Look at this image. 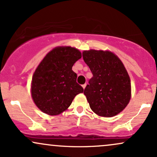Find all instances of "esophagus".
Here are the masks:
<instances>
[{"mask_svg": "<svg viewBox=\"0 0 157 157\" xmlns=\"http://www.w3.org/2000/svg\"><path fill=\"white\" fill-rule=\"evenodd\" d=\"M86 83L83 84V85H82V87L83 88V89H85V88H86Z\"/></svg>", "mask_w": 157, "mask_h": 157, "instance_id": "34e87169", "label": "esophagus"}]
</instances>
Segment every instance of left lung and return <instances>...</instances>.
<instances>
[{
	"instance_id": "left-lung-1",
	"label": "left lung",
	"mask_w": 157,
	"mask_h": 157,
	"mask_svg": "<svg viewBox=\"0 0 157 157\" xmlns=\"http://www.w3.org/2000/svg\"><path fill=\"white\" fill-rule=\"evenodd\" d=\"M82 57L93 77L84 90L90 108L101 117H111L131 99V81L122 61L112 52L90 50Z\"/></svg>"
}]
</instances>
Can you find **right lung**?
<instances>
[{
	"instance_id": "obj_1",
	"label": "right lung",
	"mask_w": 157,
	"mask_h": 157,
	"mask_svg": "<svg viewBox=\"0 0 157 157\" xmlns=\"http://www.w3.org/2000/svg\"><path fill=\"white\" fill-rule=\"evenodd\" d=\"M81 58L75 48L57 47L37 66L32 82V96L43 112L57 115L69 107L75 96L83 92L77 82L73 65Z\"/></svg>"
}]
</instances>
